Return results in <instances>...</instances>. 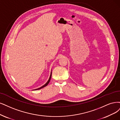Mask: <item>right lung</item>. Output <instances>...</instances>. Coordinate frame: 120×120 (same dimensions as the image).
<instances>
[{
    "label": "right lung",
    "instance_id": "obj_1",
    "mask_svg": "<svg viewBox=\"0 0 120 120\" xmlns=\"http://www.w3.org/2000/svg\"><path fill=\"white\" fill-rule=\"evenodd\" d=\"M51 75H52V71L51 72V74H50V77H49V79H48V81L46 82V83L45 84V85H44L43 86H41V87H40L39 88H37V89L34 90H40V89H41V88H43V87H44L46 86H47V85H48V84L49 83V82H50V79H51Z\"/></svg>",
    "mask_w": 120,
    "mask_h": 120
}]
</instances>
